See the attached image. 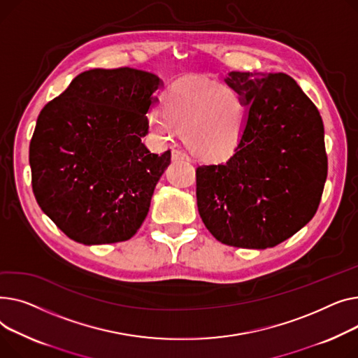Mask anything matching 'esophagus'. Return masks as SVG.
Listing matches in <instances>:
<instances>
[{"instance_id": "1", "label": "esophagus", "mask_w": 358, "mask_h": 358, "mask_svg": "<svg viewBox=\"0 0 358 358\" xmlns=\"http://www.w3.org/2000/svg\"><path fill=\"white\" fill-rule=\"evenodd\" d=\"M172 156H173V160H189V159H191L186 152L179 150V149L173 150V155H172Z\"/></svg>"}]
</instances>
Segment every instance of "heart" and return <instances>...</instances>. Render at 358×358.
I'll return each instance as SVG.
<instances>
[{
  "label": "heart",
  "mask_w": 358,
  "mask_h": 358,
  "mask_svg": "<svg viewBox=\"0 0 358 358\" xmlns=\"http://www.w3.org/2000/svg\"><path fill=\"white\" fill-rule=\"evenodd\" d=\"M247 114V101L238 90L203 78H183L167 91L163 111L149 114V124L162 138L183 131L185 143L195 155L221 159L240 143Z\"/></svg>",
  "instance_id": "1"
}]
</instances>
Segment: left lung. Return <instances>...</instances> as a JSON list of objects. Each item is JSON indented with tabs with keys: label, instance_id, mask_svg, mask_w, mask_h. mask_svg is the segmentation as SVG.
Masks as SVG:
<instances>
[{
	"label": "left lung",
	"instance_id": "obj_1",
	"mask_svg": "<svg viewBox=\"0 0 358 358\" xmlns=\"http://www.w3.org/2000/svg\"><path fill=\"white\" fill-rule=\"evenodd\" d=\"M248 105L233 156L196 167L198 211L218 241L267 248L287 240L317 213L328 173L318 108L286 73L231 72Z\"/></svg>",
	"mask_w": 358,
	"mask_h": 358
}]
</instances>
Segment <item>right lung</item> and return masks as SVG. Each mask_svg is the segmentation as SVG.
Here are the masks:
<instances>
[{
	"label": "right lung",
	"mask_w": 358,
	"mask_h": 358,
	"mask_svg": "<svg viewBox=\"0 0 358 358\" xmlns=\"http://www.w3.org/2000/svg\"><path fill=\"white\" fill-rule=\"evenodd\" d=\"M159 87L150 72L91 69L40 111L29 153L33 194L71 240L127 241L143 224L172 156L141 143Z\"/></svg>",
	"instance_id": "obj_1"
}]
</instances>
